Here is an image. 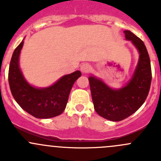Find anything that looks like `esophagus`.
I'll use <instances>...</instances> for the list:
<instances>
[{
    "label": "esophagus",
    "mask_w": 161,
    "mask_h": 161,
    "mask_svg": "<svg viewBox=\"0 0 161 161\" xmlns=\"http://www.w3.org/2000/svg\"><path fill=\"white\" fill-rule=\"evenodd\" d=\"M91 69H92L91 65L88 63H84L80 67V70L82 73H88L91 70Z\"/></svg>",
    "instance_id": "esophagus-1"
}]
</instances>
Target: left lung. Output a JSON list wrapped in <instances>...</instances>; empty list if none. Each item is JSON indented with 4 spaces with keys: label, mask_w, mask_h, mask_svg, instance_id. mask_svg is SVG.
Segmentation results:
<instances>
[{
    "label": "left lung",
    "mask_w": 161,
    "mask_h": 161,
    "mask_svg": "<svg viewBox=\"0 0 161 161\" xmlns=\"http://www.w3.org/2000/svg\"><path fill=\"white\" fill-rule=\"evenodd\" d=\"M126 40L139 52V61L131 79L119 89H113L103 80L89 77L94 109L100 116L120 121L134 114L145 102L150 91L152 72L150 60L143 42L129 30H125Z\"/></svg>",
    "instance_id": "1"
}]
</instances>
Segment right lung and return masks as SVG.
Returning a JSON list of instances; mask_svg holds the SVG:
<instances>
[{
  "mask_svg": "<svg viewBox=\"0 0 161 161\" xmlns=\"http://www.w3.org/2000/svg\"><path fill=\"white\" fill-rule=\"evenodd\" d=\"M23 40L14 50L9 66L8 82L11 94L18 104L35 118L47 119L60 115L65 109L73 84L82 73L75 71L65 75L44 88L32 86L25 79L19 67Z\"/></svg>",
  "mask_w": 161,
  "mask_h": 161,
  "instance_id": "1",
  "label": "right lung"
}]
</instances>
